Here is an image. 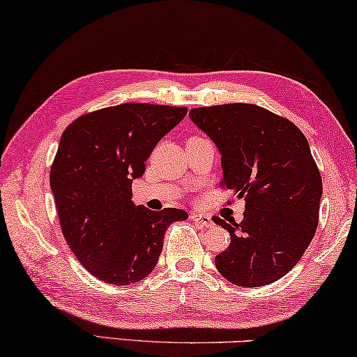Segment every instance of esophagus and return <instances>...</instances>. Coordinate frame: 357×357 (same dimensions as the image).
Listing matches in <instances>:
<instances>
[{"label":"esophagus","instance_id":"esophagus-1","mask_svg":"<svg viewBox=\"0 0 357 357\" xmlns=\"http://www.w3.org/2000/svg\"><path fill=\"white\" fill-rule=\"evenodd\" d=\"M190 219L194 220L195 224H199L200 227H205V229H209L214 225L211 216H208L205 213H190Z\"/></svg>","mask_w":357,"mask_h":357}]
</instances>
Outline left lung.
<instances>
[{
	"label": "left lung",
	"instance_id": "obj_1",
	"mask_svg": "<svg viewBox=\"0 0 357 357\" xmlns=\"http://www.w3.org/2000/svg\"><path fill=\"white\" fill-rule=\"evenodd\" d=\"M189 116L220 152V188L245 200L243 220L214 259L231 284L259 287L294 268L319 222L322 181L305 135L289 119L250 103L194 107Z\"/></svg>",
	"mask_w": 357,
	"mask_h": 357
}]
</instances>
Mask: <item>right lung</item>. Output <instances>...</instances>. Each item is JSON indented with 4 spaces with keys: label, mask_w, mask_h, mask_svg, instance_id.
Instances as JSON below:
<instances>
[{
    "label": "right lung",
    "mask_w": 357,
    "mask_h": 357,
    "mask_svg": "<svg viewBox=\"0 0 357 357\" xmlns=\"http://www.w3.org/2000/svg\"><path fill=\"white\" fill-rule=\"evenodd\" d=\"M188 107L123 103L87 112L65 128L52 168L61 231L95 278L127 286L155 268L169 224L183 209L151 211L132 202L158 141L183 121Z\"/></svg>",
    "instance_id": "add662e5"
}]
</instances>
